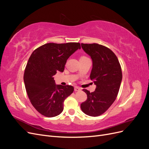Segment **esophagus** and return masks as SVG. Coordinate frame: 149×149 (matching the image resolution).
Wrapping results in <instances>:
<instances>
[{
    "label": "esophagus",
    "mask_w": 149,
    "mask_h": 149,
    "mask_svg": "<svg viewBox=\"0 0 149 149\" xmlns=\"http://www.w3.org/2000/svg\"><path fill=\"white\" fill-rule=\"evenodd\" d=\"M80 90H81V88H79V87H77V86L74 87V91H80Z\"/></svg>",
    "instance_id": "1"
}]
</instances>
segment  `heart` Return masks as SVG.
<instances>
[{"label": "heart", "mask_w": 149, "mask_h": 149, "mask_svg": "<svg viewBox=\"0 0 149 149\" xmlns=\"http://www.w3.org/2000/svg\"><path fill=\"white\" fill-rule=\"evenodd\" d=\"M86 58V57H85V56H81L80 58Z\"/></svg>", "instance_id": "heart-1"}]
</instances>
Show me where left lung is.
I'll list each match as a JSON object with an SVG mask.
<instances>
[{
	"label": "left lung",
	"mask_w": 149,
	"mask_h": 149,
	"mask_svg": "<svg viewBox=\"0 0 149 149\" xmlns=\"http://www.w3.org/2000/svg\"><path fill=\"white\" fill-rule=\"evenodd\" d=\"M83 50L91 57L93 68L90 78L96 86L95 91L87 94V100L81 103L82 111L96 117L105 112L118 96L123 78L118 58L109 48L97 43H81Z\"/></svg>",
	"instance_id": "obj_1"
}]
</instances>
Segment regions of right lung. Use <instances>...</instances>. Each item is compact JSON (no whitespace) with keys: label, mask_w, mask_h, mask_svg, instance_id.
I'll return each instance as SVG.
<instances>
[{"label":"right lung","mask_w":149,"mask_h":149,"mask_svg":"<svg viewBox=\"0 0 149 149\" xmlns=\"http://www.w3.org/2000/svg\"><path fill=\"white\" fill-rule=\"evenodd\" d=\"M78 49L79 43H49L31 53L24 80L31 104L41 114L52 118L63 111V102L74 88L56 84L53 76L57 71L63 72L67 60Z\"/></svg>","instance_id":"1"}]
</instances>
